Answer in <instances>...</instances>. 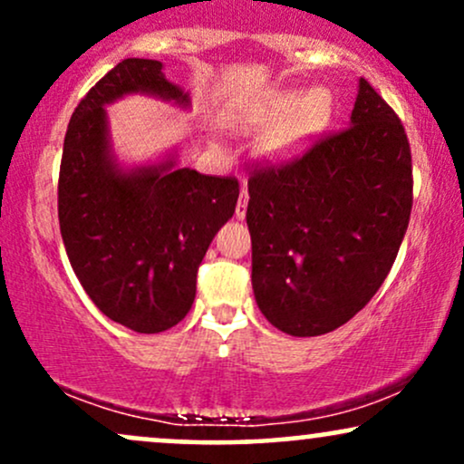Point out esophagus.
<instances>
[{
  "instance_id": "34e87169",
  "label": "esophagus",
  "mask_w": 464,
  "mask_h": 464,
  "mask_svg": "<svg viewBox=\"0 0 464 464\" xmlns=\"http://www.w3.org/2000/svg\"><path fill=\"white\" fill-rule=\"evenodd\" d=\"M246 207H248V189L242 188V191H239L237 205H236V218H237V220H244V218H246Z\"/></svg>"
}]
</instances>
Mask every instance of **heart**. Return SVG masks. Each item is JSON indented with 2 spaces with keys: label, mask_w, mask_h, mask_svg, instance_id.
I'll return each instance as SVG.
<instances>
[{
  "label": "heart",
  "mask_w": 464,
  "mask_h": 464,
  "mask_svg": "<svg viewBox=\"0 0 464 464\" xmlns=\"http://www.w3.org/2000/svg\"><path fill=\"white\" fill-rule=\"evenodd\" d=\"M332 120V95L324 89L303 92H276L255 104L244 120L248 129H276L266 140V152L276 159L295 157L327 129Z\"/></svg>",
  "instance_id": "b5f03b06"
}]
</instances>
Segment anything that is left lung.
<instances>
[{"label": "left lung", "mask_w": 464, "mask_h": 464, "mask_svg": "<svg viewBox=\"0 0 464 464\" xmlns=\"http://www.w3.org/2000/svg\"><path fill=\"white\" fill-rule=\"evenodd\" d=\"M248 196L259 310L299 338L334 332L375 296L406 236L412 157L401 120L360 78L351 126L290 161L255 165Z\"/></svg>", "instance_id": "obj_1"}]
</instances>
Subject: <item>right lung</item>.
I'll use <instances>...</instances> for the list:
<instances>
[{"label":"right lung","mask_w":464,"mask_h":464,"mask_svg":"<svg viewBox=\"0 0 464 464\" xmlns=\"http://www.w3.org/2000/svg\"><path fill=\"white\" fill-rule=\"evenodd\" d=\"M161 69L126 58L89 89L69 120L58 174V222L73 273L104 316L140 334L183 321L202 257L239 196L236 177L174 168V159L130 172L113 161L104 104L126 93L189 104Z\"/></svg>","instance_id":"obj_1"}]
</instances>
